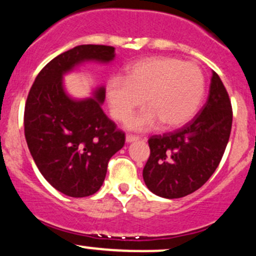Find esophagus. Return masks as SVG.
Returning <instances> with one entry per match:
<instances>
[{"label": "esophagus", "instance_id": "1", "mask_svg": "<svg viewBox=\"0 0 256 256\" xmlns=\"http://www.w3.org/2000/svg\"><path fill=\"white\" fill-rule=\"evenodd\" d=\"M137 140H138V137L137 136H134V134H128L125 138V141H126V143H131V142L137 141Z\"/></svg>", "mask_w": 256, "mask_h": 256}]
</instances>
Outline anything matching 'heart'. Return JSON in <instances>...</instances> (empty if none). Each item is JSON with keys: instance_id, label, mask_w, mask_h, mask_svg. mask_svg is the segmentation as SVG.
<instances>
[{"instance_id": "obj_1", "label": "heart", "mask_w": 256, "mask_h": 256, "mask_svg": "<svg viewBox=\"0 0 256 256\" xmlns=\"http://www.w3.org/2000/svg\"><path fill=\"white\" fill-rule=\"evenodd\" d=\"M206 91L199 66L172 57H150L134 62L126 78L106 81V97L112 116L125 122L143 103L148 106L128 122L134 131H148L162 122L178 128L194 116Z\"/></svg>"}]
</instances>
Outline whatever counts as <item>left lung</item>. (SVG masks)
Here are the masks:
<instances>
[{"instance_id": "obj_1", "label": "left lung", "mask_w": 256, "mask_h": 256, "mask_svg": "<svg viewBox=\"0 0 256 256\" xmlns=\"http://www.w3.org/2000/svg\"><path fill=\"white\" fill-rule=\"evenodd\" d=\"M232 128V106L220 76L212 72L202 110L181 130L150 137V156L143 169L154 194L174 199L203 186L220 164Z\"/></svg>"}]
</instances>
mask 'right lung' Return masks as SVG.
Wrapping results in <instances>:
<instances>
[{
  "instance_id": "add662e5",
  "label": "right lung",
  "mask_w": 256,
  "mask_h": 256,
  "mask_svg": "<svg viewBox=\"0 0 256 256\" xmlns=\"http://www.w3.org/2000/svg\"><path fill=\"white\" fill-rule=\"evenodd\" d=\"M115 48L103 44H80L53 58L38 72L24 112L25 140L36 166L63 194L92 196L106 178L112 156L125 144V134L104 114L103 85L91 97L70 96L64 76L82 64H109Z\"/></svg>"
}]
</instances>
